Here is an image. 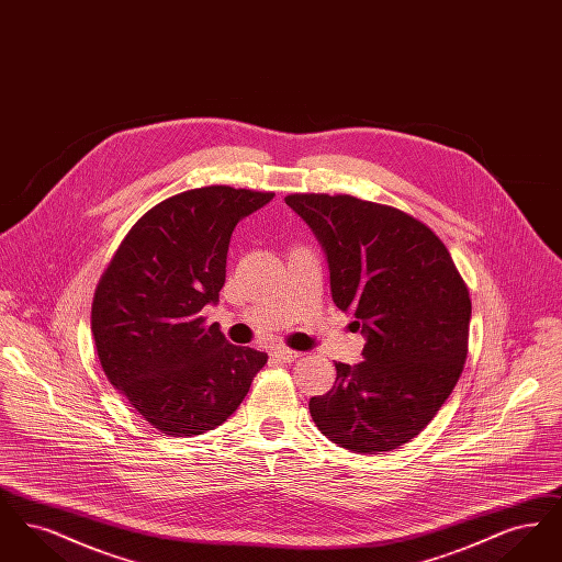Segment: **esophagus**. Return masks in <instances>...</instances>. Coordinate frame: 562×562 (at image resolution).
I'll use <instances>...</instances> for the list:
<instances>
[{
	"mask_svg": "<svg viewBox=\"0 0 562 562\" xmlns=\"http://www.w3.org/2000/svg\"><path fill=\"white\" fill-rule=\"evenodd\" d=\"M271 358L273 360H280V362H294L301 358V351H294L289 348H276L271 351Z\"/></svg>",
	"mask_w": 562,
	"mask_h": 562,
	"instance_id": "1",
	"label": "esophagus"
}]
</instances>
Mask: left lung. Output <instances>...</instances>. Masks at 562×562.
<instances>
[{
	"instance_id": "obj_1",
	"label": "left lung",
	"mask_w": 562,
	"mask_h": 562,
	"mask_svg": "<svg viewBox=\"0 0 562 562\" xmlns=\"http://www.w3.org/2000/svg\"><path fill=\"white\" fill-rule=\"evenodd\" d=\"M284 202L316 234L333 301L367 337L362 362H335L333 390L310 401L312 419L349 451H394L428 426L459 381L470 291L447 246L411 214L348 193Z\"/></svg>"
}]
</instances>
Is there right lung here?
Returning <instances> with one entry per match:
<instances>
[{"label":"right lung","mask_w":562,"mask_h":562,"mask_svg":"<svg viewBox=\"0 0 562 562\" xmlns=\"http://www.w3.org/2000/svg\"><path fill=\"white\" fill-rule=\"evenodd\" d=\"M271 191L189 189L143 214L109 261L92 335L111 385L161 434L198 436L244 401L268 353L232 346L202 310L218 301L232 234Z\"/></svg>","instance_id":"right-lung-1"}]
</instances>
